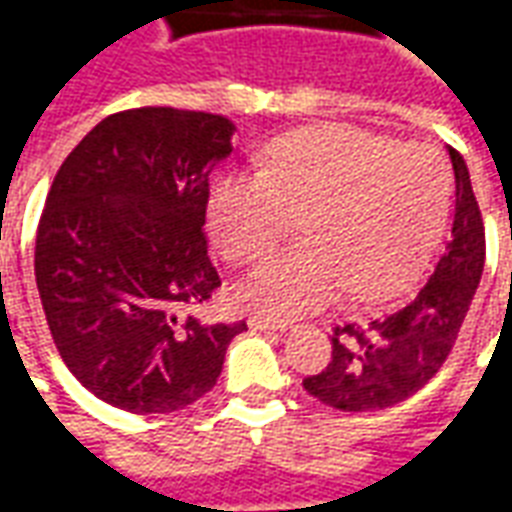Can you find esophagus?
I'll return each instance as SVG.
<instances>
[{
  "mask_svg": "<svg viewBox=\"0 0 512 512\" xmlns=\"http://www.w3.org/2000/svg\"><path fill=\"white\" fill-rule=\"evenodd\" d=\"M249 329H255V332H288L290 326L285 321H271V318H263V315H252Z\"/></svg>",
  "mask_w": 512,
  "mask_h": 512,
  "instance_id": "obj_1",
  "label": "esophagus"
}]
</instances>
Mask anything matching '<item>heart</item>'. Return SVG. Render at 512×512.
Segmentation results:
<instances>
[{
	"label": "heart",
	"mask_w": 512,
	"mask_h": 512,
	"mask_svg": "<svg viewBox=\"0 0 512 512\" xmlns=\"http://www.w3.org/2000/svg\"><path fill=\"white\" fill-rule=\"evenodd\" d=\"M452 202L447 161L428 145L348 126L304 128L268 147L257 175L208 191V230L233 263L274 252L299 220L307 244L268 260L235 288L241 304L288 321L332 304L406 290L439 246Z\"/></svg>",
	"instance_id": "obj_1"
}]
</instances>
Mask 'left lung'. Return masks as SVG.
Listing matches in <instances>:
<instances>
[{
    "label": "left lung",
    "instance_id": "left-lung-1",
    "mask_svg": "<svg viewBox=\"0 0 512 512\" xmlns=\"http://www.w3.org/2000/svg\"><path fill=\"white\" fill-rule=\"evenodd\" d=\"M455 219L450 244L430 279L400 310L367 326L345 323L332 337V362L304 389L340 411H376L403 403L439 373L458 340L483 277L485 233L469 169L450 147Z\"/></svg>",
    "mask_w": 512,
    "mask_h": 512
}]
</instances>
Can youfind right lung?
<instances>
[{"label":"right lung","mask_w":512,"mask_h":512,"mask_svg":"<svg viewBox=\"0 0 512 512\" xmlns=\"http://www.w3.org/2000/svg\"><path fill=\"white\" fill-rule=\"evenodd\" d=\"M233 134L222 115L128 109L84 136L51 183L35 241L40 304L62 362L109 406H191L246 329L189 312L222 285L202 224Z\"/></svg>","instance_id":"add662e5"}]
</instances>
